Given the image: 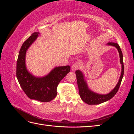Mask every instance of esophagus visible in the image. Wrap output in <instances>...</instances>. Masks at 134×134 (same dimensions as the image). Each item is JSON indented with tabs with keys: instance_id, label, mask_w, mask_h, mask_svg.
<instances>
[{
	"instance_id": "1",
	"label": "esophagus",
	"mask_w": 134,
	"mask_h": 134,
	"mask_svg": "<svg viewBox=\"0 0 134 134\" xmlns=\"http://www.w3.org/2000/svg\"><path fill=\"white\" fill-rule=\"evenodd\" d=\"M82 66V64L80 62H76L72 64V65L71 66V70L72 71H74L75 70L78 69H79Z\"/></svg>"
}]
</instances>
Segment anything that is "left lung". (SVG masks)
I'll return each instance as SVG.
<instances>
[{"label": "left lung", "instance_id": "left-lung-1", "mask_svg": "<svg viewBox=\"0 0 134 134\" xmlns=\"http://www.w3.org/2000/svg\"><path fill=\"white\" fill-rule=\"evenodd\" d=\"M107 45L113 46L117 48V49L118 50V51L119 52L120 63L122 65V66H122V70H121L122 71H121V74L120 77L119 82L117 84L115 88L111 92H109L107 94H100L92 92L89 89L86 80H85L84 78V75L82 73V72L79 70L75 71L77 84H78L80 98L85 103L88 104H99L111 99L116 94L117 91H118L121 81H122L123 78L124 73L123 55L119 44L115 42H109L107 43Z\"/></svg>", "mask_w": 134, "mask_h": 134}]
</instances>
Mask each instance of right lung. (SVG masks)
Wrapping results in <instances>:
<instances>
[{"instance_id": "right-lung-1", "label": "right lung", "mask_w": 134, "mask_h": 134, "mask_svg": "<svg viewBox=\"0 0 134 134\" xmlns=\"http://www.w3.org/2000/svg\"><path fill=\"white\" fill-rule=\"evenodd\" d=\"M38 34L37 32L32 34L23 43L17 59L16 75L20 86L28 98L47 102L57 95L58 84L70 72V66L56 67L43 77H36L28 72L25 63L26 51L37 38Z\"/></svg>"}]
</instances>
